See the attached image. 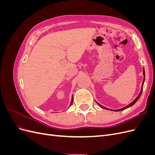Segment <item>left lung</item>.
<instances>
[{
  "instance_id": "8db88e82",
  "label": "left lung",
  "mask_w": 155,
  "mask_h": 155,
  "mask_svg": "<svg viewBox=\"0 0 155 155\" xmlns=\"http://www.w3.org/2000/svg\"><path fill=\"white\" fill-rule=\"evenodd\" d=\"M143 77H144V78H143V82H142V88H141V91H140V94H138V96L136 97V99L132 102V103H130V104H129L128 105H127V106H125V107H123V108H121V109H117V110H112V109H108V108H106V107H104V106H102V105H101L100 104H98V103L96 101V103L97 104L99 105V106L100 107H101V108H103V109H107V110H114V111H121V110H125V109H127V108H129V107H131V106H133L136 102H137L138 100V99L140 98V97L141 96V95H142V90H143V83H144V81H145V70H144V68H143Z\"/></svg>"
}]
</instances>
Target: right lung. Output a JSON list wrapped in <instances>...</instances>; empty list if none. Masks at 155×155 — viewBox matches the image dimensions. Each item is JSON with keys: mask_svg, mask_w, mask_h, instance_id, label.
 Returning <instances> with one entry per match:
<instances>
[{"mask_svg": "<svg viewBox=\"0 0 155 155\" xmlns=\"http://www.w3.org/2000/svg\"><path fill=\"white\" fill-rule=\"evenodd\" d=\"M72 103H73V96H72V101H71V102H70V106H71V105H72Z\"/></svg>", "mask_w": 155, "mask_h": 155, "instance_id": "obj_1", "label": "right lung"}]
</instances>
